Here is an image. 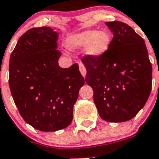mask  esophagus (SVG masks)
<instances>
[{
    "mask_svg": "<svg viewBox=\"0 0 159 159\" xmlns=\"http://www.w3.org/2000/svg\"><path fill=\"white\" fill-rule=\"evenodd\" d=\"M79 67H80V71L81 74L84 77H85L86 75V73H87V70H86V67L84 66V64L83 63H80L79 64Z\"/></svg>",
    "mask_w": 159,
    "mask_h": 159,
    "instance_id": "esophagus-1",
    "label": "esophagus"
}]
</instances>
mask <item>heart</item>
I'll return each mask as SVG.
<instances>
[{"mask_svg":"<svg viewBox=\"0 0 159 159\" xmlns=\"http://www.w3.org/2000/svg\"><path fill=\"white\" fill-rule=\"evenodd\" d=\"M110 42V35L107 32L88 30L68 36L66 40V45L71 50L87 48L88 54L98 57L107 51Z\"/></svg>","mask_w":159,"mask_h":159,"instance_id":"1","label":"heart"}]
</instances>
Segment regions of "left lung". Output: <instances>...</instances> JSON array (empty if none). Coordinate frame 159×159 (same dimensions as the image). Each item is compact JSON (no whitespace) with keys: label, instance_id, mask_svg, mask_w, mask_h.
<instances>
[{"label":"left lung","instance_id":"obj_1","mask_svg":"<svg viewBox=\"0 0 159 159\" xmlns=\"http://www.w3.org/2000/svg\"><path fill=\"white\" fill-rule=\"evenodd\" d=\"M113 38L105 52L85 55V80L103 120H130L148 99L152 88V65L145 41L130 26L119 20L106 22Z\"/></svg>","mask_w":159,"mask_h":159}]
</instances>
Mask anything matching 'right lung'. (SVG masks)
Listing matches in <instances>:
<instances>
[{
    "instance_id": "1",
    "label": "right lung",
    "mask_w": 159,
    "mask_h": 159,
    "mask_svg": "<svg viewBox=\"0 0 159 159\" xmlns=\"http://www.w3.org/2000/svg\"><path fill=\"white\" fill-rule=\"evenodd\" d=\"M58 34L51 28L25 32L11 53L8 83L25 122L41 131H56L72 121L73 105L85 83L77 64H58Z\"/></svg>"
}]
</instances>
